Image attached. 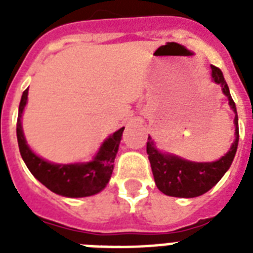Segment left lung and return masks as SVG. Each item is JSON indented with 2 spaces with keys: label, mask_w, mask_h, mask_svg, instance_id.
Masks as SVG:
<instances>
[{
  "label": "left lung",
  "mask_w": 253,
  "mask_h": 253,
  "mask_svg": "<svg viewBox=\"0 0 253 253\" xmlns=\"http://www.w3.org/2000/svg\"><path fill=\"white\" fill-rule=\"evenodd\" d=\"M211 79L218 84L228 99V105L235 113L234 126H235V140L227 151V154L219 160L208 163H196L177 156V155L163 152L156 147L151 136L147 142V154L154 173L155 182L160 192L167 196L178 197V198H194L209 192L212 186L231 167L235 158L238 143H239V125H238V113L235 102L232 101L230 89L224 80L223 73L219 68L211 65Z\"/></svg>",
  "instance_id": "8db88e82"
}]
</instances>
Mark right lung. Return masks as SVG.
Returning a JSON list of instances; mask_svg holds the SVG:
<instances>
[{
  "label": "right lung",
  "instance_id": "right-lung-1",
  "mask_svg": "<svg viewBox=\"0 0 253 253\" xmlns=\"http://www.w3.org/2000/svg\"><path fill=\"white\" fill-rule=\"evenodd\" d=\"M29 89L23 91L18 109L17 139L19 152L29 170L39 182L51 192L68 198L94 196L106 188L114 169V159L118 152L125 127L115 131L102 142L90 162L56 164L41 158L26 142L22 128V115L27 103Z\"/></svg>",
  "mask_w": 253,
  "mask_h": 253
}]
</instances>
